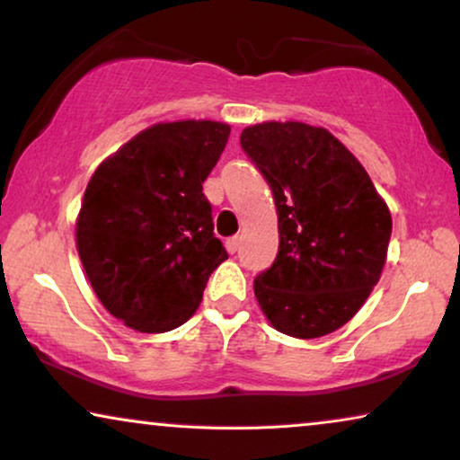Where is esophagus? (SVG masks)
Listing matches in <instances>:
<instances>
[{
	"label": "esophagus",
	"mask_w": 460,
	"mask_h": 460,
	"mask_svg": "<svg viewBox=\"0 0 460 460\" xmlns=\"http://www.w3.org/2000/svg\"><path fill=\"white\" fill-rule=\"evenodd\" d=\"M238 244H241V238H238V236H230L228 241H226V251H228V253H236Z\"/></svg>",
	"instance_id": "esophagus-1"
}]
</instances>
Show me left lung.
Returning <instances> with one entry per match:
<instances>
[{"instance_id": "obj_1", "label": "left lung", "mask_w": 460, "mask_h": 460, "mask_svg": "<svg viewBox=\"0 0 460 460\" xmlns=\"http://www.w3.org/2000/svg\"><path fill=\"white\" fill-rule=\"evenodd\" d=\"M241 146L272 188L279 255L253 282L276 331L316 339L341 329L379 282L392 213L360 161L324 128L249 125Z\"/></svg>"}]
</instances>
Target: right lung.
<instances>
[{
    "label": "right lung",
    "instance_id": "1",
    "mask_svg": "<svg viewBox=\"0 0 460 460\" xmlns=\"http://www.w3.org/2000/svg\"><path fill=\"white\" fill-rule=\"evenodd\" d=\"M228 136V123L207 119L155 123L93 172L75 241L100 304L129 329L184 324L228 260L203 194Z\"/></svg>",
    "mask_w": 460,
    "mask_h": 460
}]
</instances>
